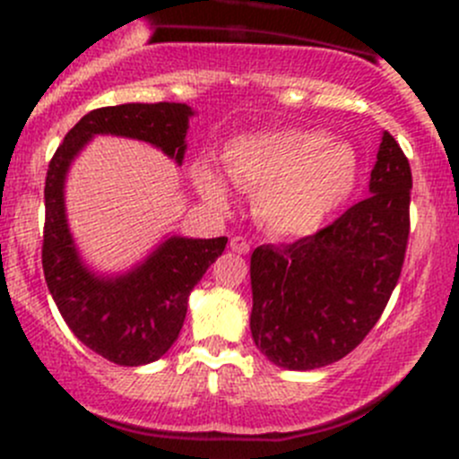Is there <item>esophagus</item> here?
<instances>
[{
    "label": "esophagus",
    "instance_id": "1",
    "mask_svg": "<svg viewBox=\"0 0 459 459\" xmlns=\"http://www.w3.org/2000/svg\"><path fill=\"white\" fill-rule=\"evenodd\" d=\"M230 248H233L235 253H239V255H247V253L251 251V244H248L242 235H235V238H230Z\"/></svg>",
    "mask_w": 459,
    "mask_h": 459
}]
</instances>
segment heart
I'll return each instance as SVG.
<instances>
[{
    "instance_id": "heart-1",
    "label": "heart",
    "mask_w": 459,
    "mask_h": 459,
    "mask_svg": "<svg viewBox=\"0 0 459 459\" xmlns=\"http://www.w3.org/2000/svg\"><path fill=\"white\" fill-rule=\"evenodd\" d=\"M224 170L238 188L257 195V215L271 233L307 238L317 233L355 193L359 157L346 142L317 131L255 133L226 146ZM204 200L229 206L224 175L208 160L193 166Z\"/></svg>"
}]
</instances>
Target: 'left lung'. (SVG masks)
<instances>
[{"mask_svg": "<svg viewBox=\"0 0 459 459\" xmlns=\"http://www.w3.org/2000/svg\"><path fill=\"white\" fill-rule=\"evenodd\" d=\"M411 188L409 160L384 131L367 200L316 235L253 251L251 333L275 367H328L377 324L404 264Z\"/></svg>", "mask_w": 459, "mask_h": 459, "instance_id": "left-lung-1", "label": "left lung"}]
</instances>
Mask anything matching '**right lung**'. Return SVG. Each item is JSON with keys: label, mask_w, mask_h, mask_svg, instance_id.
Masks as SVG:
<instances>
[{"label": "right lung", "mask_w": 459, "mask_h": 459, "mask_svg": "<svg viewBox=\"0 0 459 459\" xmlns=\"http://www.w3.org/2000/svg\"><path fill=\"white\" fill-rule=\"evenodd\" d=\"M193 115L191 106L175 101L91 110L68 131L46 173L41 247L46 284L77 340L119 367L151 364L173 346L186 317L188 295L229 239L169 235L131 271L97 273L82 259L68 229L66 175L95 135L146 142L182 166Z\"/></svg>", "instance_id": "obj_1"}]
</instances>
